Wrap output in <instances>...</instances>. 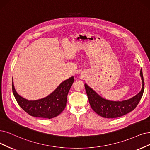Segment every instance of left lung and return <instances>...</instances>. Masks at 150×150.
<instances>
[{"label": "left lung", "mask_w": 150, "mask_h": 150, "mask_svg": "<svg viewBox=\"0 0 150 150\" xmlns=\"http://www.w3.org/2000/svg\"><path fill=\"white\" fill-rule=\"evenodd\" d=\"M142 79V88L140 92L134 97L122 101L106 100L94 91L86 84L85 90L91 108L96 114L104 118H116L121 117L134 110L139 103L144 91V80L142 70H140Z\"/></svg>", "instance_id": "1"}]
</instances>
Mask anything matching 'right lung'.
Here are the masks:
<instances>
[{"label": "right lung", "mask_w": 150, "mask_h": 150, "mask_svg": "<svg viewBox=\"0 0 150 150\" xmlns=\"http://www.w3.org/2000/svg\"><path fill=\"white\" fill-rule=\"evenodd\" d=\"M74 81V76L65 80L47 97L36 101H28L16 92L12 81V91L19 106L33 117L52 119L59 115L65 109L70 87Z\"/></svg>", "instance_id": "1"}]
</instances>
